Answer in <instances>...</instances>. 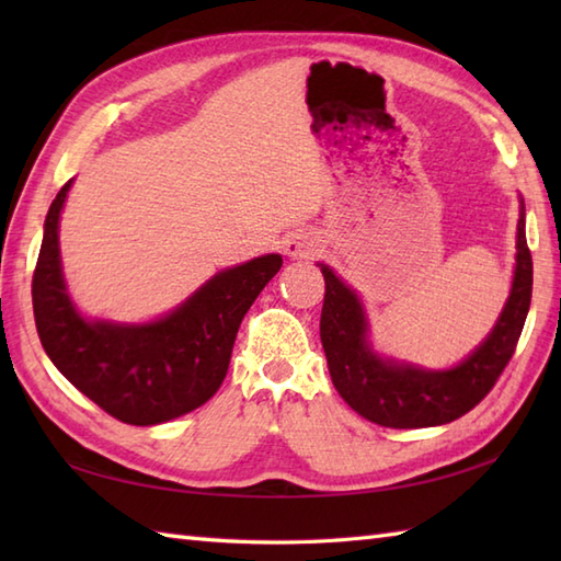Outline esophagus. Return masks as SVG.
I'll return each instance as SVG.
<instances>
[{"label": "esophagus", "instance_id": "esophagus-1", "mask_svg": "<svg viewBox=\"0 0 561 561\" xmlns=\"http://www.w3.org/2000/svg\"><path fill=\"white\" fill-rule=\"evenodd\" d=\"M318 238L311 233H294L287 241V253L291 257H311L318 253Z\"/></svg>", "mask_w": 561, "mask_h": 561}]
</instances>
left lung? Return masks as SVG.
<instances>
[{
  "instance_id": "1",
  "label": "left lung",
  "mask_w": 561,
  "mask_h": 561,
  "mask_svg": "<svg viewBox=\"0 0 561 561\" xmlns=\"http://www.w3.org/2000/svg\"><path fill=\"white\" fill-rule=\"evenodd\" d=\"M514 289L492 335L450 371H422L383 362L366 342V320L354 291L320 267L325 299L320 313L330 378L337 392L364 420L390 428H422L448 424L468 414L494 388L516 352L533 296V257L526 241V211L518 219Z\"/></svg>"
}]
</instances>
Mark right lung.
<instances>
[{"label":"right lung","instance_id":"right-lung-1","mask_svg":"<svg viewBox=\"0 0 561 561\" xmlns=\"http://www.w3.org/2000/svg\"><path fill=\"white\" fill-rule=\"evenodd\" d=\"M69 183L53 199L33 270V316L43 350L71 386L115 420L149 426L205 404L224 383L241 320L279 272L262 255L219 272L157 323H89L71 306L59 267L57 221Z\"/></svg>","mask_w":561,"mask_h":561}]
</instances>
